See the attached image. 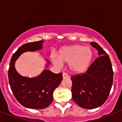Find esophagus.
<instances>
[{
  "label": "esophagus",
  "instance_id": "34e87169",
  "mask_svg": "<svg viewBox=\"0 0 122 122\" xmlns=\"http://www.w3.org/2000/svg\"><path fill=\"white\" fill-rule=\"evenodd\" d=\"M68 77H69L68 75L66 74V73H63V79H65V78H68Z\"/></svg>",
  "mask_w": 122,
  "mask_h": 122
}]
</instances>
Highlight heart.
I'll list each match as a JSON object with an SVG mask.
<instances>
[{
  "label": "heart",
  "instance_id": "1",
  "mask_svg": "<svg viewBox=\"0 0 122 122\" xmlns=\"http://www.w3.org/2000/svg\"><path fill=\"white\" fill-rule=\"evenodd\" d=\"M94 57V52L89 47L81 45H72L63 47L57 56L52 58L54 65L60 66L62 63H68L71 72L80 74L85 72L91 66Z\"/></svg>",
  "mask_w": 122,
  "mask_h": 122
}]
</instances>
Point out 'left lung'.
Wrapping results in <instances>:
<instances>
[{"mask_svg": "<svg viewBox=\"0 0 122 122\" xmlns=\"http://www.w3.org/2000/svg\"><path fill=\"white\" fill-rule=\"evenodd\" d=\"M91 45L96 49L99 57L85 73L71 78L73 100L85 109H94L101 106L108 99L113 80L108 54L97 43L91 42Z\"/></svg>", "mask_w": 122, "mask_h": 122, "instance_id": "8db88e82", "label": "left lung"}]
</instances>
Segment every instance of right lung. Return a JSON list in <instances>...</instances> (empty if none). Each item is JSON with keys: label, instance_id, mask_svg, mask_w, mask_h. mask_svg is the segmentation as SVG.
<instances>
[{"label": "right lung", "instance_id": "right-lung-1", "mask_svg": "<svg viewBox=\"0 0 122 122\" xmlns=\"http://www.w3.org/2000/svg\"><path fill=\"white\" fill-rule=\"evenodd\" d=\"M44 41L27 43L21 46L13 54L9 65L8 78L10 89L20 104L27 108L41 110L47 108L53 101V92L63 80L62 73L55 74L44 70L35 77L21 75L15 68V62L22 54L42 49ZM46 68L50 65L46 60Z\"/></svg>", "mask_w": 122, "mask_h": 122}]
</instances>
